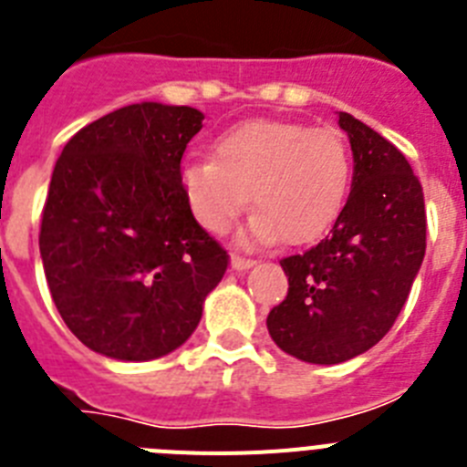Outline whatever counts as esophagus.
Wrapping results in <instances>:
<instances>
[{
    "mask_svg": "<svg viewBox=\"0 0 467 467\" xmlns=\"http://www.w3.org/2000/svg\"><path fill=\"white\" fill-rule=\"evenodd\" d=\"M250 266H254V259L241 257V254H234V257H231V269L234 271H245L250 269Z\"/></svg>",
    "mask_w": 467,
    "mask_h": 467,
    "instance_id": "34e87169",
    "label": "esophagus"
}]
</instances>
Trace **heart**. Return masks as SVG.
I'll list each match as a JSON object with an SVG mask.
<instances>
[{
  "label": "heart",
  "instance_id": "obj_1",
  "mask_svg": "<svg viewBox=\"0 0 467 467\" xmlns=\"http://www.w3.org/2000/svg\"><path fill=\"white\" fill-rule=\"evenodd\" d=\"M353 180V159L334 128L253 119L214 140V159L182 168V192L205 231L222 236L253 205L257 213L241 234L257 247L285 238L290 245L317 241L337 222Z\"/></svg>",
  "mask_w": 467,
  "mask_h": 467
}]
</instances>
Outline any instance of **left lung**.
Returning <instances> with one entry per match:
<instances>
[{"mask_svg": "<svg viewBox=\"0 0 467 467\" xmlns=\"http://www.w3.org/2000/svg\"><path fill=\"white\" fill-rule=\"evenodd\" d=\"M353 189L325 241L280 259L287 296L266 317L271 339L313 365H339L388 334L426 254L419 177L393 142L339 111Z\"/></svg>", "mask_w": 467, "mask_h": 467, "instance_id": "obj_1", "label": "left lung"}]
</instances>
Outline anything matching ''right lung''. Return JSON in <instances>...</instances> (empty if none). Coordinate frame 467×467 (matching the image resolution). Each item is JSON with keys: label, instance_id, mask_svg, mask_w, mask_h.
Here are the masks:
<instances>
[{"label": "right lung", "instance_id": "add662e5", "mask_svg": "<svg viewBox=\"0 0 467 467\" xmlns=\"http://www.w3.org/2000/svg\"><path fill=\"white\" fill-rule=\"evenodd\" d=\"M203 128L193 107L140 102L88 123L56 161L39 253L65 325L114 360L180 348L229 254L182 192V154Z\"/></svg>", "mask_w": 467, "mask_h": 467}]
</instances>
